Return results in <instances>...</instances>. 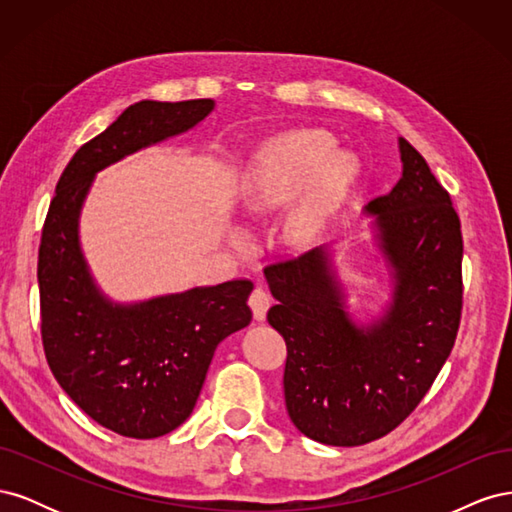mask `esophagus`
Listing matches in <instances>:
<instances>
[{
    "mask_svg": "<svg viewBox=\"0 0 512 512\" xmlns=\"http://www.w3.org/2000/svg\"><path fill=\"white\" fill-rule=\"evenodd\" d=\"M269 305H271V294L265 290V286L256 284L252 294H250V307H252V312H254V318L256 320H265Z\"/></svg>",
    "mask_w": 512,
    "mask_h": 512,
    "instance_id": "obj_1",
    "label": "esophagus"
}]
</instances>
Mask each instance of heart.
I'll return each instance as SVG.
<instances>
[{
	"label": "heart",
	"mask_w": 512,
	"mask_h": 512,
	"mask_svg": "<svg viewBox=\"0 0 512 512\" xmlns=\"http://www.w3.org/2000/svg\"><path fill=\"white\" fill-rule=\"evenodd\" d=\"M331 149L333 136L322 130H292L275 138L262 153L247 203L258 211L280 205L312 174L286 224L290 239H309L346 194L359 170L352 153Z\"/></svg>",
	"instance_id": "heart-1"
}]
</instances>
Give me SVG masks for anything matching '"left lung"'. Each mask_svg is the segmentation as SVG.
Here are the masks:
<instances>
[{
  "mask_svg": "<svg viewBox=\"0 0 512 512\" xmlns=\"http://www.w3.org/2000/svg\"><path fill=\"white\" fill-rule=\"evenodd\" d=\"M404 173L365 207L393 271V301L356 327L322 247L265 267L277 303L267 320L286 342L284 397L307 438L361 446L391 433L421 404L459 331L461 222L448 192L406 138Z\"/></svg>",
  "mask_w": 512,
  "mask_h": 512,
  "instance_id": "1",
  "label": "left lung"
}]
</instances>
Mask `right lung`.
<instances>
[{
    "label": "right lung",
    "mask_w": 512,
    "mask_h": 512,
    "mask_svg": "<svg viewBox=\"0 0 512 512\" xmlns=\"http://www.w3.org/2000/svg\"><path fill=\"white\" fill-rule=\"evenodd\" d=\"M211 111L209 98L128 106L74 153L44 220L38 286L46 363L76 406L126 438H160L192 414L215 348L252 320L254 284L230 280L136 305L111 303L85 265L81 207L98 170L194 128Z\"/></svg>",
    "instance_id": "right-lung-1"
}]
</instances>
